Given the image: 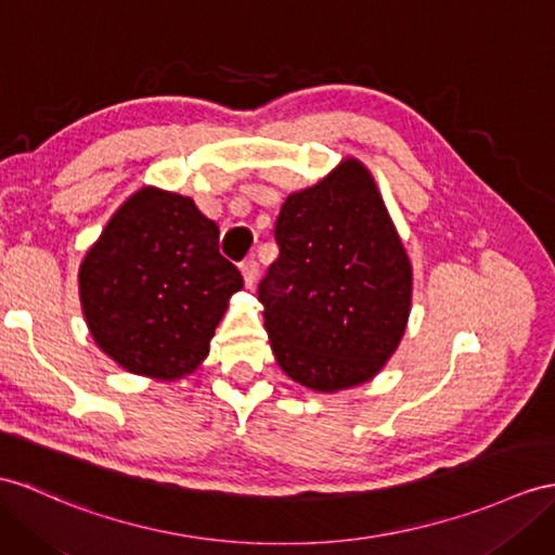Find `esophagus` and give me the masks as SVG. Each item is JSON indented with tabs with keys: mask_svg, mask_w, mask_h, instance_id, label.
<instances>
[{
	"mask_svg": "<svg viewBox=\"0 0 555 555\" xmlns=\"http://www.w3.org/2000/svg\"><path fill=\"white\" fill-rule=\"evenodd\" d=\"M240 270H242V278H245V285L254 287L256 278H259V263H256L254 259H247L240 263Z\"/></svg>",
	"mask_w": 555,
	"mask_h": 555,
	"instance_id": "1",
	"label": "esophagus"
}]
</instances>
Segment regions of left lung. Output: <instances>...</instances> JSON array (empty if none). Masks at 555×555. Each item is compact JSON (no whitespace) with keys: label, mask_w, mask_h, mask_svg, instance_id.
Listing matches in <instances>:
<instances>
[{"label":"left lung","mask_w":555,"mask_h":555,"mask_svg":"<svg viewBox=\"0 0 555 555\" xmlns=\"http://www.w3.org/2000/svg\"><path fill=\"white\" fill-rule=\"evenodd\" d=\"M275 240L259 301L278 364L322 393L370 382L408 327L412 266L367 167L348 157L292 193Z\"/></svg>","instance_id":"left-lung-1"}]
</instances>
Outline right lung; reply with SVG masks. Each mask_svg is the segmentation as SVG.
Wrapping results in <instances>:
<instances>
[{
	"mask_svg": "<svg viewBox=\"0 0 555 555\" xmlns=\"http://www.w3.org/2000/svg\"><path fill=\"white\" fill-rule=\"evenodd\" d=\"M240 289L219 225L191 197L151 185L113 214L79 266L93 341L127 372L165 382L199 367Z\"/></svg>",
	"mask_w": 555,
	"mask_h": 555,
	"instance_id": "obj_1",
	"label": "right lung"
}]
</instances>
